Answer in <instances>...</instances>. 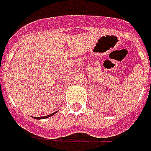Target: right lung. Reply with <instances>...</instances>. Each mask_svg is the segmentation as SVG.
Here are the masks:
<instances>
[{"instance_id":"add662e5","label":"right lung","mask_w":151,"mask_h":151,"mask_svg":"<svg viewBox=\"0 0 151 151\" xmlns=\"http://www.w3.org/2000/svg\"><path fill=\"white\" fill-rule=\"evenodd\" d=\"M58 111L54 112V113H53V114H50V115H46V116H41V117H35L34 119H45V118H48V117H50V116H52L53 115H54L55 113H57Z\"/></svg>"}]
</instances>
